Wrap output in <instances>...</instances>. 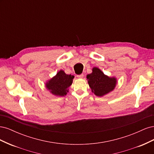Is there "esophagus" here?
<instances>
[{
	"mask_svg": "<svg viewBox=\"0 0 154 154\" xmlns=\"http://www.w3.org/2000/svg\"><path fill=\"white\" fill-rule=\"evenodd\" d=\"M83 74H80V75H78V76H77V78H83Z\"/></svg>",
	"mask_w": 154,
	"mask_h": 154,
	"instance_id": "34e87169",
	"label": "esophagus"
}]
</instances>
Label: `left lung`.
<instances>
[{
  "label": "left lung",
  "mask_w": 154,
  "mask_h": 154,
  "mask_svg": "<svg viewBox=\"0 0 154 154\" xmlns=\"http://www.w3.org/2000/svg\"><path fill=\"white\" fill-rule=\"evenodd\" d=\"M87 80L92 93L102 97L114 90L117 85V78L106 75L96 67H93L92 72L87 75Z\"/></svg>",
  "instance_id": "left-lung-1"
}]
</instances>
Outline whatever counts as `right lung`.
I'll return each instance as SVG.
<instances>
[{
    "label": "right lung",
    "instance_id": "add662e5",
    "mask_svg": "<svg viewBox=\"0 0 154 154\" xmlns=\"http://www.w3.org/2000/svg\"><path fill=\"white\" fill-rule=\"evenodd\" d=\"M74 76L67 74L60 70L57 74L45 83V88L50 93L56 96H64L69 92V87L72 85Z\"/></svg>",
    "mask_w": 154,
    "mask_h": 154
}]
</instances>
